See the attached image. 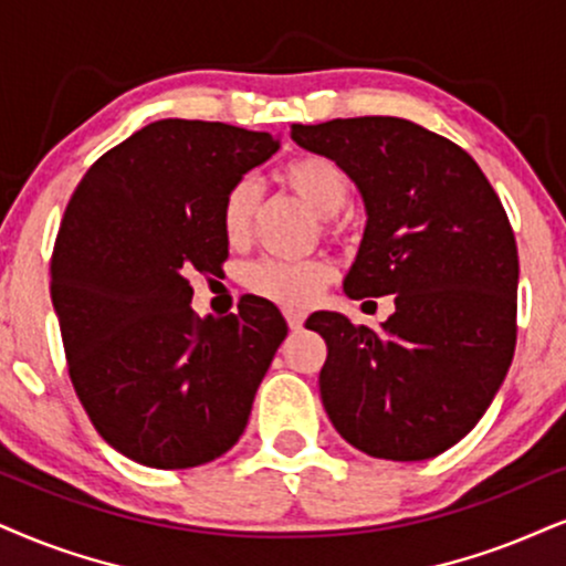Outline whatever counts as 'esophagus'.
Masks as SVG:
<instances>
[{
    "label": "esophagus",
    "mask_w": 566,
    "mask_h": 566,
    "mask_svg": "<svg viewBox=\"0 0 566 566\" xmlns=\"http://www.w3.org/2000/svg\"><path fill=\"white\" fill-rule=\"evenodd\" d=\"M285 323H289L291 331H302L304 325V312H296V310H285Z\"/></svg>",
    "instance_id": "obj_1"
}]
</instances>
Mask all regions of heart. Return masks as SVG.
<instances>
[{"instance_id":"b5f03b06","label":"heart","mask_w":566,"mask_h":566,"mask_svg":"<svg viewBox=\"0 0 566 566\" xmlns=\"http://www.w3.org/2000/svg\"><path fill=\"white\" fill-rule=\"evenodd\" d=\"M277 180L291 188L312 212H317L331 233H344L346 220H340L338 212L352 197V180L336 159L325 155H298L277 170ZM254 209L256 186L249 178L235 180L220 205V226L230 243L249 239ZM331 281L333 268L323 260H260L247 270L251 294L281 306H310Z\"/></svg>"}]
</instances>
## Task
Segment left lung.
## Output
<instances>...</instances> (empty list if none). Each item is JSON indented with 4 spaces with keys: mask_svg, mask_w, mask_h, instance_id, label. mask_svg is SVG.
Returning <instances> with one entry per match:
<instances>
[{
    "mask_svg": "<svg viewBox=\"0 0 566 566\" xmlns=\"http://www.w3.org/2000/svg\"><path fill=\"white\" fill-rule=\"evenodd\" d=\"M291 138L336 159L365 199L346 294H396L382 331L338 312L306 319L327 344V417L375 459L438 457L485 415L517 346L520 260L506 209L462 146L401 117L296 123Z\"/></svg>",
    "mask_w": 566,
    "mask_h": 566,
    "instance_id": "obj_1",
    "label": "left lung"
}]
</instances>
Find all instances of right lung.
Wrapping results in <instances>:
<instances>
[{"mask_svg":"<svg viewBox=\"0 0 566 566\" xmlns=\"http://www.w3.org/2000/svg\"><path fill=\"white\" fill-rule=\"evenodd\" d=\"M275 151L260 130L170 117L96 159L67 201L52 251L67 375L96 432L138 464L222 457L289 333L256 296L201 319L188 285L222 270V197Z\"/></svg>","mask_w":566,"mask_h":566,"instance_id":"add662e5","label":"right lung"}]
</instances>
